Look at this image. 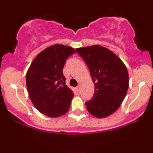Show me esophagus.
Instances as JSON below:
<instances>
[{
    "mask_svg": "<svg viewBox=\"0 0 153 153\" xmlns=\"http://www.w3.org/2000/svg\"><path fill=\"white\" fill-rule=\"evenodd\" d=\"M75 90H76L77 92H79V91H80V85H78V86H77L76 88H75Z\"/></svg>",
    "mask_w": 153,
    "mask_h": 153,
    "instance_id": "34e87169",
    "label": "esophagus"
}]
</instances>
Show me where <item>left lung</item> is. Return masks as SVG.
Segmentation results:
<instances>
[{"instance_id":"obj_1","label":"left lung","mask_w":153,"mask_h":153,"mask_svg":"<svg viewBox=\"0 0 153 153\" xmlns=\"http://www.w3.org/2000/svg\"><path fill=\"white\" fill-rule=\"evenodd\" d=\"M88 67L95 85L93 98L85 102L88 111L97 118L115 112L129 88V75L124 62L108 49L99 46L76 49Z\"/></svg>"}]
</instances>
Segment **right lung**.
<instances>
[{
  "mask_svg": "<svg viewBox=\"0 0 153 153\" xmlns=\"http://www.w3.org/2000/svg\"><path fill=\"white\" fill-rule=\"evenodd\" d=\"M75 52L73 48L62 45L47 47L35 57L26 73L31 102L47 117H61L69 110L74 94L65 85L62 70L66 59Z\"/></svg>",
  "mask_w": 153,
  "mask_h": 153,
  "instance_id": "right-lung-1",
  "label": "right lung"
}]
</instances>
